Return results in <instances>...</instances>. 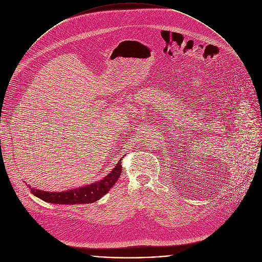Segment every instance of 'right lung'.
Returning a JSON list of instances; mask_svg holds the SVG:
<instances>
[{
    "mask_svg": "<svg viewBox=\"0 0 262 262\" xmlns=\"http://www.w3.org/2000/svg\"><path fill=\"white\" fill-rule=\"evenodd\" d=\"M122 159L118 162L116 167L112 170L103 179L98 182L88 184L79 189L69 190L61 193H50L46 191H39L31 188V192L36 196L47 202L56 204H85L92 203L99 200L105 195L110 189L115 184L121 175L122 171Z\"/></svg>",
    "mask_w": 262,
    "mask_h": 262,
    "instance_id": "1",
    "label": "right lung"
}]
</instances>
